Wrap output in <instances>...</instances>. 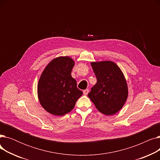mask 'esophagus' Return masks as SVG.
<instances>
[{
  "instance_id": "esophagus-1",
  "label": "esophagus",
  "mask_w": 160,
  "mask_h": 160,
  "mask_svg": "<svg viewBox=\"0 0 160 160\" xmlns=\"http://www.w3.org/2000/svg\"><path fill=\"white\" fill-rule=\"evenodd\" d=\"M83 95H87L88 94V93H89V89H86L85 90H83Z\"/></svg>"
}]
</instances>
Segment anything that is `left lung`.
I'll return each instance as SVG.
<instances>
[{"mask_svg": "<svg viewBox=\"0 0 160 160\" xmlns=\"http://www.w3.org/2000/svg\"><path fill=\"white\" fill-rule=\"evenodd\" d=\"M97 82L88 97L97 110L106 115L118 112L128 95L124 76L116 63L111 61L91 62Z\"/></svg>", "mask_w": 160, "mask_h": 160, "instance_id": "1", "label": "left lung"}]
</instances>
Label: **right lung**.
Wrapping results in <instances>:
<instances>
[{
	"mask_svg": "<svg viewBox=\"0 0 160 160\" xmlns=\"http://www.w3.org/2000/svg\"><path fill=\"white\" fill-rule=\"evenodd\" d=\"M72 59L60 56L50 62L42 72L38 84L39 102L50 114L62 116L70 112L82 95L71 76Z\"/></svg>",
	"mask_w": 160,
	"mask_h": 160,
	"instance_id": "obj_1",
	"label": "right lung"
}]
</instances>
